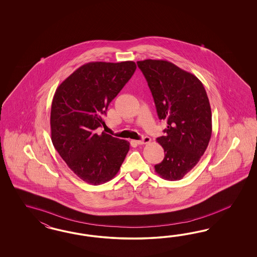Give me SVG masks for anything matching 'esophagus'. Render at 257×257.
I'll use <instances>...</instances> for the list:
<instances>
[{"instance_id": "esophagus-1", "label": "esophagus", "mask_w": 257, "mask_h": 257, "mask_svg": "<svg viewBox=\"0 0 257 257\" xmlns=\"http://www.w3.org/2000/svg\"><path fill=\"white\" fill-rule=\"evenodd\" d=\"M150 142H151V138H150V137H143V139H142V140H140L138 141V143H139L140 145L148 144Z\"/></svg>"}]
</instances>
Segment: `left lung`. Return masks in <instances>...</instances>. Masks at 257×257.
<instances>
[{"instance_id":"8db88e82","label":"left lung","mask_w":257,"mask_h":257,"mask_svg":"<svg viewBox=\"0 0 257 257\" xmlns=\"http://www.w3.org/2000/svg\"><path fill=\"white\" fill-rule=\"evenodd\" d=\"M148 82L159 119L167 120L157 139L165 157L155 166L163 179L181 180L199 162L212 134L210 103L202 82L167 60L137 62Z\"/></svg>"}]
</instances>
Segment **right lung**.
Instances as JSON below:
<instances>
[{"instance_id":"add662e5","label":"right lung","mask_w":257,"mask_h":257,"mask_svg":"<svg viewBox=\"0 0 257 257\" xmlns=\"http://www.w3.org/2000/svg\"><path fill=\"white\" fill-rule=\"evenodd\" d=\"M137 69L136 63L89 62L78 68L55 90L51 109V136L55 150L80 179L98 186L116 176L130 144L108 134L109 103Z\"/></svg>"}]
</instances>
